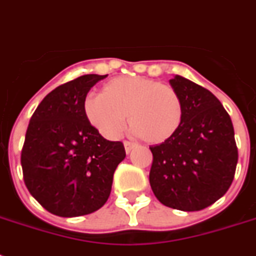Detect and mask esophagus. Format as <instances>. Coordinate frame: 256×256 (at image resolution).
Masks as SVG:
<instances>
[{
  "instance_id": "34e87169",
  "label": "esophagus",
  "mask_w": 256,
  "mask_h": 256,
  "mask_svg": "<svg viewBox=\"0 0 256 256\" xmlns=\"http://www.w3.org/2000/svg\"><path fill=\"white\" fill-rule=\"evenodd\" d=\"M124 150H126V152H130L132 148H136V144H134V142H128V140H124Z\"/></svg>"
}]
</instances>
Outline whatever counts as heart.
Segmentation results:
<instances>
[{"instance_id": "1", "label": "heart", "mask_w": 256, "mask_h": 256, "mask_svg": "<svg viewBox=\"0 0 256 256\" xmlns=\"http://www.w3.org/2000/svg\"><path fill=\"white\" fill-rule=\"evenodd\" d=\"M84 114L92 128L116 138L124 116L132 132L148 144H162L174 136L182 122V100L174 88L150 78L118 77L108 82L100 96L84 102Z\"/></svg>"}]
</instances>
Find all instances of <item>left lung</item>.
Segmentation results:
<instances>
[{
  "label": "left lung",
  "mask_w": 256,
  "mask_h": 256,
  "mask_svg": "<svg viewBox=\"0 0 256 256\" xmlns=\"http://www.w3.org/2000/svg\"><path fill=\"white\" fill-rule=\"evenodd\" d=\"M182 122L174 136L152 146L150 186L164 206L199 211L230 188L238 164L234 128L219 100L207 88L175 76Z\"/></svg>",
  "instance_id": "obj_1"
}]
</instances>
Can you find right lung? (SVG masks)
Returning <instances> with one entry per match:
<instances>
[{
	"label": "right lung",
	"instance_id": "right-lung-1",
	"mask_svg": "<svg viewBox=\"0 0 256 256\" xmlns=\"http://www.w3.org/2000/svg\"><path fill=\"white\" fill-rule=\"evenodd\" d=\"M106 77L88 74L56 88L28 126L21 154L24 180L38 203L58 216L100 210L126 156L124 144L104 140L84 114L88 90Z\"/></svg>",
	"mask_w": 256,
	"mask_h": 256
}]
</instances>
